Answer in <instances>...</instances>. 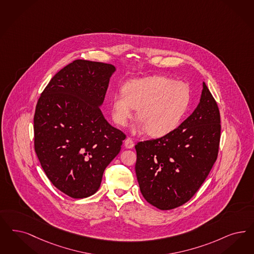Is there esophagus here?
Instances as JSON below:
<instances>
[{
  "mask_svg": "<svg viewBox=\"0 0 254 254\" xmlns=\"http://www.w3.org/2000/svg\"><path fill=\"white\" fill-rule=\"evenodd\" d=\"M133 146H134V142H133V140L130 138H127L126 140H125V147L127 149L133 148Z\"/></svg>",
  "mask_w": 254,
  "mask_h": 254,
  "instance_id": "1",
  "label": "esophagus"
}]
</instances>
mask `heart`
I'll use <instances>...</instances> for the list:
<instances>
[{
  "label": "heart",
  "mask_w": 254,
  "mask_h": 254,
  "mask_svg": "<svg viewBox=\"0 0 254 254\" xmlns=\"http://www.w3.org/2000/svg\"><path fill=\"white\" fill-rule=\"evenodd\" d=\"M124 93L113 96V118L125 127L137 109L139 129L150 136L160 137L174 130L188 109L190 98L189 86L180 80L162 76L133 79L126 83Z\"/></svg>",
  "instance_id": "obj_1"
}]
</instances>
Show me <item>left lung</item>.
Wrapping results in <instances>:
<instances>
[{"instance_id":"8db88e82","label":"left lung","mask_w":254,"mask_h":254,"mask_svg":"<svg viewBox=\"0 0 254 254\" xmlns=\"http://www.w3.org/2000/svg\"><path fill=\"white\" fill-rule=\"evenodd\" d=\"M220 129L219 107L203 82L200 103L184 122L161 138L135 145L143 198L160 210L190 201L217 160Z\"/></svg>"}]
</instances>
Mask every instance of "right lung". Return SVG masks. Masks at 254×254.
Instances as JSON below:
<instances>
[{"label":"right lung","instance_id":"obj_1","mask_svg":"<svg viewBox=\"0 0 254 254\" xmlns=\"http://www.w3.org/2000/svg\"><path fill=\"white\" fill-rule=\"evenodd\" d=\"M114 71L110 64L75 60L54 75L35 107L36 156L53 186L71 198L97 191L126 139L99 108Z\"/></svg>","mask_w":254,"mask_h":254}]
</instances>
